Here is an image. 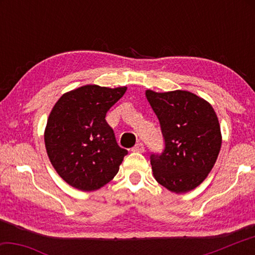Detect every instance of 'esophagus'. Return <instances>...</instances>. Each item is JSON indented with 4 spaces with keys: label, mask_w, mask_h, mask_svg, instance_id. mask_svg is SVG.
Masks as SVG:
<instances>
[{
    "label": "esophagus",
    "mask_w": 255,
    "mask_h": 255,
    "mask_svg": "<svg viewBox=\"0 0 255 255\" xmlns=\"http://www.w3.org/2000/svg\"><path fill=\"white\" fill-rule=\"evenodd\" d=\"M132 152H138V153H144L145 152V147H144V144L141 143V141H138V143L133 146L131 148Z\"/></svg>",
    "instance_id": "esophagus-1"
}]
</instances>
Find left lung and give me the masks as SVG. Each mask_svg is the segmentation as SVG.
Wrapping results in <instances>:
<instances>
[{
  "label": "left lung",
  "instance_id": "left-lung-1",
  "mask_svg": "<svg viewBox=\"0 0 255 255\" xmlns=\"http://www.w3.org/2000/svg\"><path fill=\"white\" fill-rule=\"evenodd\" d=\"M146 98L165 144L161 154H150L154 178L172 192H188L207 178L218 157L222 135L217 116L204 99L182 90H147Z\"/></svg>",
  "mask_w": 255,
  "mask_h": 255
}]
</instances>
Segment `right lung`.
Returning a JSON list of instances; mask_svg holds the SVG:
<instances>
[{
	"instance_id": "add662e5",
	"label": "right lung",
	"mask_w": 255,
	"mask_h": 255,
	"mask_svg": "<svg viewBox=\"0 0 255 255\" xmlns=\"http://www.w3.org/2000/svg\"><path fill=\"white\" fill-rule=\"evenodd\" d=\"M126 90L84 85L64 94L54 106L45 145L55 170L72 187L93 191L118 173L128 150L117 144L106 115Z\"/></svg>"
}]
</instances>
